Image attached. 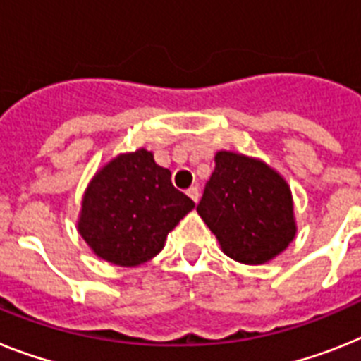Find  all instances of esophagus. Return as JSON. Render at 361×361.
<instances>
[{"label": "esophagus", "mask_w": 361, "mask_h": 361, "mask_svg": "<svg viewBox=\"0 0 361 361\" xmlns=\"http://www.w3.org/2000/svg\"><path fill=\"white\" fill-rule=\"evenodd\" d=\"M187 195L190 196V200H195V202H198V198H200V189H198V185L189 187V189H187Z\"/></svg>", "instance_id": "34e87169"}]
</instances>
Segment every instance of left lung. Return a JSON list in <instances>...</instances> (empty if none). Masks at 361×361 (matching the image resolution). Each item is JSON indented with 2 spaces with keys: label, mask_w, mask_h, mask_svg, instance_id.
Instances as JSON below:
<instances>
[{
  "label": "left lung",
  "mask_w": 361,
  "mask_h": 361,
  "mask_svg": "<svg viewBox=\"0 0 361 361\" xmlns=\"http://www.w3.org/2000/svg\"><path fill=\"white\" fill-rule=\"evenodd\" d=\"M198 214L216 235L224 253L244 264H262L295 237L292 195L286 181L262 161L218 152Z\"/></svg>",
  "instance_id": "obj_1"
}]
</instances>
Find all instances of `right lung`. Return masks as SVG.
Instances as JSON below:
<instances>
[{"instance_id":"1","label":"right lung","mask_w":361,"mask_h":361,"mask_svg":"<svg viewBox=\"0 0 361 361\" xmlns=\"http://www.w3.org/2000/svg\"><path fill=\"white\" fill-rule=\"evenodd\" d=\"M195 207L171 181V171L145 148L123 154L97 172L82 202L78 231L101 259L143 264L163 250L166 235Z\"/></svg>"}]
</instances>
